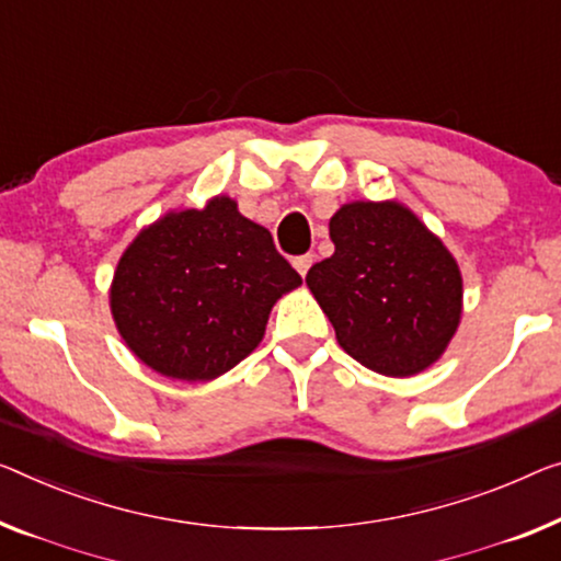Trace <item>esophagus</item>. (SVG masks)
I'll use <instances>...</instances> for the list:
<instances>
[{
	"instance_id": "1",
	"label": "esophagus",
	"mask_w": 561,
	"mask_h": 561,
	"mask_svg": "<svg viewBox=\"0 0 561 561\" xmlns=\"http://www.w3.org/2000/svg\"><path fill=\"white\" fill-rule=\"evenodd\" d=\"M312 262H314L312 254L297 256V259H295V270H297L299 274H302V277H307V272H309V266H312Z\"/></svg>"
}]
</instances>
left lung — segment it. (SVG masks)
Segmentation results:
<instances>
[{"label":"left lung","instance_id":"obj_1","mask_svg":"<svg viewBox=\"0 0 561 561\" xmlns=\"http://www.w3.org/2000/svg\"><path fill=\"white\" fill-rule=\"evenodd\" d=\"M334 254L307 272L340 347L390 378L446 353L461 322L463 279L436 233L398 201H353L330 219Z\"/></svg>","mask_w":561,"mask_h":561}]
</instances>
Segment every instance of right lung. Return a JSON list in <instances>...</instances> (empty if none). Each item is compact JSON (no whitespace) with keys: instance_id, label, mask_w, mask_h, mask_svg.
<instances>
[{"instance_id":"right-lung-1","label":"right lung","mask_w":561,"mask_h":561,"mask_svg":"<svg viewBox=\"0 0 561 561\" xmlns=\"http://www.w3.org/2000/svg\"><path fill=\"white\" fill-rule=\"evenodd\" d=\"M272 233L216 196L169 211L125 249L111 284V312L125 345L150 370L206 382L262 342L274 302L297 289Z\"/></svg>"}]
</instances>
